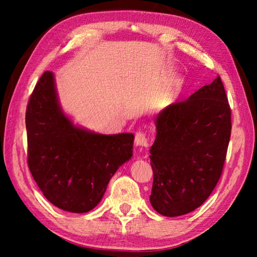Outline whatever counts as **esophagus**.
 Segmentation results:
<instances>
[{
    "instance_id": "esophagus-1",
    "label": "esophagus",
    "mask_w": 257,
    "mask_h": 257,
    "mask_svg": "<svg viewBox=\"0 0 257 257\" xmlns=\"http://www.w3.org/2000/svg\"><path fill=\"white\" fill-rule=\"evenodd\" d=\"M135 144L139 147H147L149 146V138L144 133H137L135 135Z\"/></svg>"
}]
</instances>
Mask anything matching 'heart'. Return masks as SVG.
Returning <instances> with one entry per match:
<instances>
[{
    "instance_id": "heart-1",
    "label": "heart",
    "mask_w": 257,
    "mask_h": 257,
    "mask_svg": "<svg viewBox=\"0 0 257 257\" xmlns=\"http://www.w3.org/2000/svg\"><path fill=\"white\" fill-rule=\"evenodd\" d=\"M177 85H178V81L177 80L171 82V85L169 86L167 89H165V92L163 93L162 97H161V102L165 103V102L168 101V99H170L173 96V94H175V90L177 88Z\"/></svg>"
}]
</instances>
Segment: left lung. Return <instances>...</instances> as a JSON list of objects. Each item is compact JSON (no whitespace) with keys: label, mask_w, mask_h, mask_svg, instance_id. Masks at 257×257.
<instances>
[{"label":"left lung","mask_w":257,"mask_h":257,"mask_svg":"<svg viewBox=\"0 0 257 257\" xmlns=\"http://www.w3.org/2000/svg\"><path fill=\"white\" fill-rule=\"evenodd\" d=\"M155 127L151 204L164 216L187 214L210 196L227 156L231 110L220 76L161 111Z\"/></svg>","instance_id":"8db88e82"}]
</instances>
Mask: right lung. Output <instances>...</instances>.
<instances>
[{"instance_id": "add662e5", "label": "right lung", "mask_w": 257, "mask_h": 257, "mask_svg": "<svg viewBox=\"0 0 257 257\" xmlns=\"http://www.w3.org/2000/svg\"><path fill=\"white\" fill-rule=\"evenodd\" d=\"M26 128L34 180L47 201L68 212L93 210L113 175L133 156V134L102 135L73 124L60 106L51 71L35 86Z\"/></svg>"}]
</instances>
